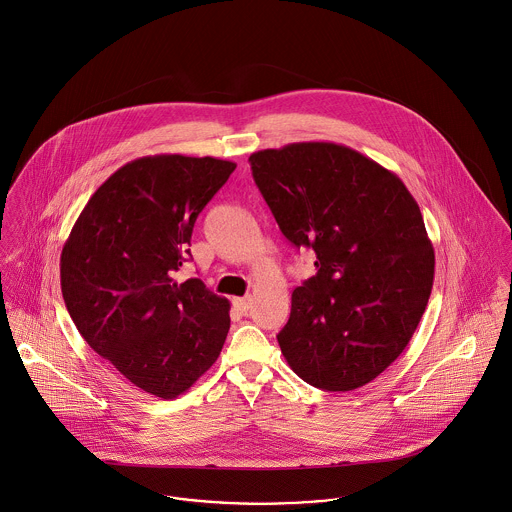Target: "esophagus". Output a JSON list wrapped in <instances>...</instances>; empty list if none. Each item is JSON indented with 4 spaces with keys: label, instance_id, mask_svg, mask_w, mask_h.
Here are the masks:
<instances>
[{
    "label": "esophagus",
    "instance_id": "34e87169",
    "mask_svg": "<svg viewBox=\"0 0 512 512\" xmlns=\"http://www.w3.org/2000/svg\"><path fill=\"white\" fill-rule=\"evenodd\" d=\"M234 307L240 311V313H248L250 311V305H252V299L250 297H236L233 301Z\"/></svg>",
    "mask_w": 512,
    "mask_h": 512
}]
</instances>
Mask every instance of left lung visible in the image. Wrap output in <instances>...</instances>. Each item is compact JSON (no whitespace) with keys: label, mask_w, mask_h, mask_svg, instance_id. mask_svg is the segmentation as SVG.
Segmentation results:
<instances>
[{"label":"left lung","mask_w":512,"mask_h":512,"mask_svg":"<svg viewBox=\"0 0 512 512\" xmlns=\"http://www.w3.org/2000/svg\"><path fill=\"white\" fill-rule=\"evenodd\" d=\"M283 236L317 254L278 334L289 368L325 391H354L407 348L434 281V248L397 174L354 148L293 142L250 156Z\"/></svg>","instance_id":"obj_1"}]
</instances>
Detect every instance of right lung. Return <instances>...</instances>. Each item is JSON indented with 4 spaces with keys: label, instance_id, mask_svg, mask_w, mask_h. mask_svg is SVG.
Returning <instances> with one entry per match:
<instances>
[{
    "label": "right lung",
    "instance_id": "add662e5",
    "mask_svg": "<svg viewBox=\"0 0 512 512\" xmlns=\"http://www.w3.org/2000/svg\"><path fill=\"white\" fill-rule=\"evenodd\" d=\"M236 164L142 156L86 203L60 254L66 309L84 340L139 389L176 399L219 358L231 303L174 274L193 225Z\"/></svg>",
    "mask_w": 512,
    "mask_h": 512
}]
</instances>
